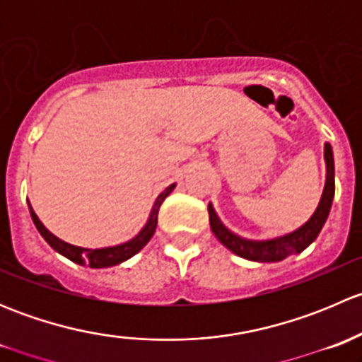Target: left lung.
Segmentation results:
<instances>
[{
  "mask_svg": "<svg viewBox=\"0 0 362 362\" xmlns=\"http://www.w3.org/2000/svg\"><path fill=\"white\" fill-rule=\"evenodd\" d=\"M324 160H326V185H324L322 198H320L319 206L315 208L312 217L293 233L276 236V238L268 240H249L238 236L231 229L226 228L222 221L218 218L217 211L214 210L211 203L208 204V215H210V228L214 231L215 238L233 252L243 259L257 262H276L289 255L301 254L310 243L315 242L319 236L320 229L326 224L327 215H329L331 204L334 198V158L333 148L329 144L324 145Z\"/></svg>",
  "mask_w": 362,
  "mask_h": 362,
  "instance_id": "left-lung-1",
  "label": "left lung"
}]
</instances>
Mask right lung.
Wrapping results in <instances>:
<instances>
[{"instance_id": "obj_1", "label": "right lung", "mask_w": 362, "mask_h": 362, "mask_svg": "<svg viewBox=\"0 0 362 362\" xmlns=\"http://www.w3.org/2000/svg\"><path fill=\"white\" fill-rule=\"evenodd\" d=\"M175 185L177 184L168 185V187L158 196V199H156L154 206H152L151 210V215H148L147 218V224L141 228V231L138 233L134 238L127 240V242L120 243V245L103 247V249H86V247H76V245H71V243H66L63 242V240H59L56 235H52V233L43 226V222L40 221L38 215L35 214V210H33L31 204L28 202L29 214H31L33 222H35L36 229H38L40 235L43 236V240H45L54 250L59 252L61 255L68 257L69 261L76 262V264H82V266L87 264L90 266V268H110V266H117L120 264V262L127 261V259L133 257L134 254H138V252L147 245L148 240L154 236L156 228H158V214H159L160 204H163L164 199H166V196H170V192L173 191Z\"/></svg>"}]
</instances>
